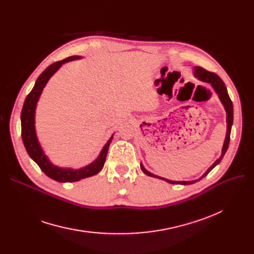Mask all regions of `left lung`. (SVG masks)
I'll return each instance as SVG.
<instances>
[{
	"label": "left lung",
	"mask_w": 254,
	"mask_h": 254,
	"mask_svg": "<svg viewBox=\"0 0 254 254\" xmlns=\"http://www.w3.org/2000/svg\"><path fill=\"white\" fill-rule=\"evenodd\" d=\"M193 75L195 78H197L198 80H201V81L203 82H207L209 83L213 90L215 91L216 95L218 96V99L220 100L223 108L225 110V113H226V135H225V139H224V142H223V146H222V149H221V154L219 156V158H217L216 161L213 163V165L204 173V174L195 179V180H191V181H172V180H169V179H166L164 177H159L157 175H154L152 174V173H150L149 171L146 170L143 166V164L141 163L140 164V167H141V170L145 173L146 175H148L150 177H154V178H157V179H161V180H164L168 183H171V184H181V185H189V184H192V183H195L197 181H199L201 179H203L205 176L208 175V173L213 169L215 168L220 162L222 157L224 156L226 150H228L229 148V144H230V137H231V129H232V126H233V120H234V109H233V103L229 97V93H228V89H226L224 83L222 80L220 79V77L218 75H216L215 73H212V72H208L207 70L201 68V66H194L193 68Z\"/></svg>",
	"instance_id": "8db88e82"
}]
</instances>
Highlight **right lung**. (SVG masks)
Masks as SVG:
<instances>
[{"label":"right lung","instance_id":"right-lung-1","mask_svg":"<svg viewBox=\"0 0 254 254\" xmlns=\"http://www.w3.org/2000/svg\"><path fill=\"white\" fill-rule=\"evenodd\" d=\"M80 59H82V57L73 56L70 58H66L61 62L52 64L48 68H46L45 71L38 77L32 91L29 93L28 97L25 98L21 111V137L26 152L29 153L30 157L49 178L58 182H75L98 174L104 167L110 143L114 136L113 134L111 138L107 141V143L104 145V147L102 148L100 154L95 161L80 169L63 168L52 164L48 156L45 154L41 144L39 142L35 126L36 109L39 99L43 92V89L49 81V79L60 70V68L64 64Z\"/></svg>","mask_w":254,"mask_h":254}]
</instances>
